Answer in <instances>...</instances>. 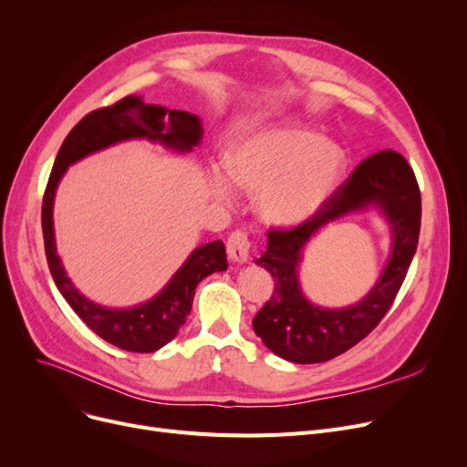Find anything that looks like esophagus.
<instances>
[{"label":"esophagus","instance_id":"1","mask_svg":"<svg viewBox=\"0 0 467 467\" xmlns=\"http://www.w3.org/2000/svg\"><path fill=\"white\" fill-rule=\"evenodd\" d=\"M227 252L233 263L244 265L250 259V238L244 231H234L227 240Z\"/></svg>","mask_w":467,"mask_h":467}]
</instances>
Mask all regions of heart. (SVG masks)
I'll use <instances>...</instances> for the list:
<instances>
[{
  "instance_id": "heart-1",
  "label": "heart",
  "mask_w": 467,
  "mask_h": 467,
  "mask_svg": "<svg viewBox=\"0 0 467 467\" xmlns=\"http://www.w3.org/2000/svg\"><path fill=\"white\" fill-rule=\"evenodd\" d=\"M348 168V153L322 132L297 125H273L238 138L227 151L225 170H208L210 192L233 201L236 183L259 192L257 206L266 223L297 227L320 212Z\"/></svg>"
}]
</instances>
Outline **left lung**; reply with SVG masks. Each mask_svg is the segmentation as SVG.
<instances>
[{
    "label": "left lung",
    "mask_w": 467,
    "mask_h": 467,
    "mask_svg": "<svg viewBox=\"0 0 467 467\" xmlns=\"http://www.w3.org/2000/svg\"><path fill=\"white\" fill-rule=\"evenodd\" d=\"M377 211L390 231V252L374 287L347 307H320L300 287L298 268L311 238L329 223L354 213ZM420 189L407 161L391 150L365 159L327 204L293 231H271L255 265L275 278V293L254 317L263 345L291 363L337 358L369 335L394 303L420 234Z\"/></svg>",
    "instance_id": "obj_1"
}]
</instances>
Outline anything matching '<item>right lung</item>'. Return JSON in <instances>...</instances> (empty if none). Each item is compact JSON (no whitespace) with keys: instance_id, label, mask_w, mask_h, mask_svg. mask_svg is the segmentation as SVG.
Returning <instances> with one entry per match:
<instances>
[{"instance_id":"1","label":"right lung","mask_w":467,"mask_h":467,"mask_svg":"<svg viewBox=\"0 0 467 467\" xmlns=\"http://www.w3.org/2000/svg\"><path fill=\"white\" fill-rule=\"evenodd\" d=\"M202 120L182 109L145 104L138 96L122 98L111 108L83 117L64 140L57 155L41 208V227L47 263L58 291L81 320L109 345L127 352H157L174 338L192 306L194 289L206 276L227 271V252L221 240L194 248L168 284L134 306H106L88 299L67 276L57 250L55 196L71 164L122 141L147 140L164 150L185 155L202 141Z\"/></svg>"}]
</instances>
